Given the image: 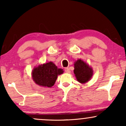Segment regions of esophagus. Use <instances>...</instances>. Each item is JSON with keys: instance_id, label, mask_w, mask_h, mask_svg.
Listing matches in <instances>:
<instances>
[{"instance_id": "34e87169", "label": "esophagus", "mask_w": 126, "mask_h": 126, "mask_svg": "<svg viewBox=\"0 0 126 126\" xmlns=\"http://www.w3.org/2000/svg\"><path fill=\"white\" fill-rule=\"evenodd\" d=\"M65 72L67 73H70V69L69 67H66L64 69Z\"/></svg>"}]
</instances>
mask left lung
Masks as SVG:
<instances>
[{"mask_svg": "<svg viewBox=\"0 0 126 126\" xmlns=\"http://www.w3.org/2000/svg\"><path fill=\"white\" fill-rule=\"evenodd\" d=\"M74 73L76 79L80 83H86L89 81L93 75V71L87 63L78 59L74 64Z\"/></svg>", "mask_w": 126, "mask_h": 126, "instance_id": "obj_1", "label": "left lung"}]
</instances>
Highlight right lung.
Masks as SVG:
<instances>
[{"instance_id":"1","label":"right lung","mask_w":126,"mask_h":126,"mask_svg":"<svg viewBox=\"0 0 126 126\" xmlns=\"http://www.w3.org/2000/svg\"><path fill=\"white\" fill-rule=\"evenodd\" d=\"M63 73V69H59L53 62H50L34 67L32 76L36 84L43 87H51L56 81L57 76Z\"/></svg>"}]
</instances>
